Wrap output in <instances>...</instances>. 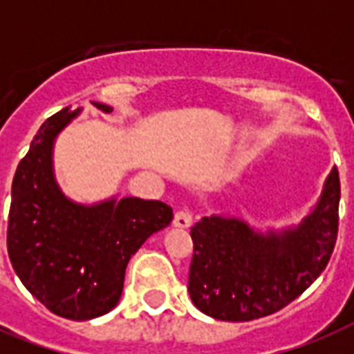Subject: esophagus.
Here are the masks:
<instances>
[{"label":"esophagus","instance_id":"esophagus-1","mask_svg":"<svg viewBox=\"0 0 354 354\" xmlns=\"http://www.w3.org/2000/svg\"><path fill=\"white\" fill-rule=\"evenodd\" d=\"M174 227H180V230H187L193 224V216L189 211H178L176 215H174V221H172Z\"/></svg>","mask_w":354,"mask_h":354}]
</instances>
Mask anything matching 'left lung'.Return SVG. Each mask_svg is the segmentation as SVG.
I'll list each match as a JSON object with an SVG mask.
<instances>
[{"label": "left lung", "instance_id": "obj_1", "mask_svg": "<svg viewBox=\"0 0 354 354\" xmlns=\"http://www.w3.org/2000/svg\"><path fill=\"white\" fill-rule=\"evenodd\" d=\"M336 167L310 213L296 226L259 232L236 216H204L191 230L194 253L189 296L222 322L274 314L301 296L329 263L338 235Z\"/></svg>", "mask_w": 354, "mask_h": 354}]
</instances>
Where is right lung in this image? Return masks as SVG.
Masks as SVG:
<instances>
[{"instance_id":"right-lung-1","label":"right lung","mask_w":354,"mask_h":354,"mask_svg":"<svg viewBox=\"0 0 354 354\" xmlns=\"http://www.w3.org/2000/svg\"><path fill=\"white\" fill-rule=\"evenodd\" d=\"M110 113L112 108L93 102ZM80 113L51 115L19 161L12 180L7 250L14 272L51 313L91 319L119 303L124 270L150 235L167 227L172 209L133 196L77 204L62 193L53 169L55 139Z\"/></svg>"}]
</instances>
